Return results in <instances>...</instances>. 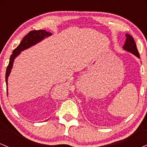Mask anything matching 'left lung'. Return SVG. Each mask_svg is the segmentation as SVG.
<instances>
[{
    "label": "left lung",
    "instance_id": "8db88e82",
    "mask_svg": "<svg viewBox=\"0 0 147 147\" xmlns=\"http://www.w3.org/2000/svg\"><path fill=\"white\" fill-rule=\"evenodd\" d=\"M126 41L125 43L124 44V46H123V49L126 51L131 52L133 55H135V56L140 59L139 52H138L136 44L135 43L133 36H131L129 34H126Z\"/></svg>",
    "mask_w": 147,
    "mask_h": 147
}]
</instances>
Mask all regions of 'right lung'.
I'll return each mask as SVG.
<instances>
[{
    "instance_id": "add662e5",
    "label": "right lung",
    "mask_w": 147,
    "mask_h": 147,
    "mask_svg": "<svg viewBox=\"0 0 147 147\" xmlns=\"http://www.w3.org/2000/svg\"><path fill=\"white\" fill-rule=\"evenodd\" d=\"M52 33L50 32H47L45 30H33V31L30 32L26 36H24L20 44L18 45V47L16 49H14L13 51L12 54H11V57L9 59V65H8L7 68L6 70V74H5V82L7 85V92L8 94V90H7V81L8 77L10 75L11 69H12L13 64H14V61L15 58L18 57V55L21 54V52L23 50H26V49L30 48V47L33 46V45H36V43H39L42 40H43L45 37H48L51 36Z\"/></svg>"
}]
</instances>
